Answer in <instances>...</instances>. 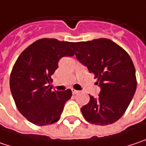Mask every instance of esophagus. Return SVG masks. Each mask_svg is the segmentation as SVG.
Instances as JSON below:
<instances>
[{
    "mask_svg": "<svg viewBox=\"0 0 146 146\" xmlns=\"http://www.w3.org/2000/svg\"><path fill=\"white\" fill-rule=\"evenodd\" d=\"M72 92H73V95H75V94H77V93H78V90H75V89H72Z\"/></svg>",
    "mask_w": 146,
    "mask_h": 146,
    "instance_id": "1",
    "label": "esophagus"
}]
</instances>
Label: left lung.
<instances>
[{
  "instance_id": "left-lung-1",
  "label": "left lung",
  "mask_w": 146,
  "mask_h": 146,
  "mask_svg": "<svg viewBox=\"0 0 146 146\" xmlns=\"http://www.w3.org/2000/svg\"><path fill=\"white\" fill-rule=\"evenodd\" d=\"M74 54L94 74L101 88L98 97L90 96L81 108L85 120L107 125L123 116L136 90L135 68L127 52L108 39L70 43Z\"/></svg>"
}]
</instances>
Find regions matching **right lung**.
<instances>
[{
    "mask_svg": "<svg viewBox=\"0 0 146 146\" xmlns=\"http://www.w3.org/2000/svg\"><path fill=\"white\" fill-rule=\"evenodd\" d=\"M70 43L38 39L22 52L14 64L11 92L19 111L33 124L47 125L58 121L66 102L71 98L70 89L52 90L49 84L59 59L74 55Z\"/></svg>",
    "mask_w": 146,
    "mask_h": 146,
    "instance_id": "add662e5",
    "label": "right lung"
}]
</instances>
